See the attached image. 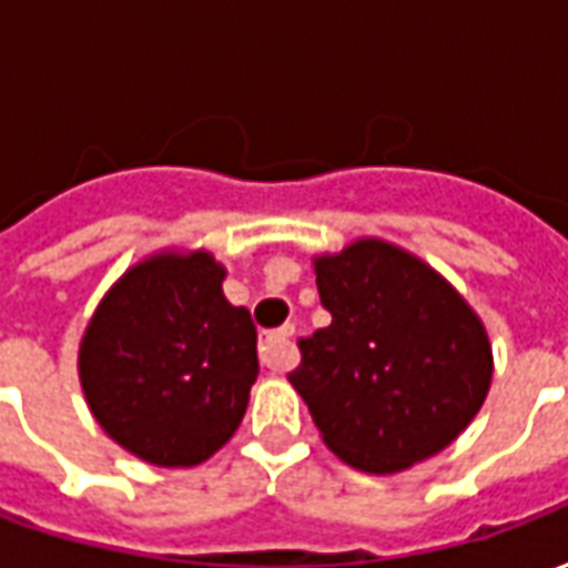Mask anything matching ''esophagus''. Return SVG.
Returning <instances> with one entry per match:
<instances>
[{
    "instance_id": "obj_1",
    "label": "esophagus",
    "mask_w": 568,
    "mask_h": 568,
    "mask_svg": "<svg viewBox=\"0 0 568 568\" xmlns=\"http://www.w3.org/2000/svg\"><path fill=\"white\" fill-rule=\"evenodd\" d=\"M292 334L295 328L285 325L280 332L267 334L261 341V365L271 371H288L292 368Z\"/></svg>"
}]
</instances>
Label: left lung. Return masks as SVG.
I'll list each match as a JSON object with an SVG mask.
<instances>
[{
  "label": "left lung",
  "instance_id": "1",
  "mask_svg": "<svg viewBox=\"0 0 568 568\" xmlns=\"http://www.w3.org/2000/svg\"><path fill=\"white\" fill-rule=\"evenodd\" d=\"M332 325L301 341L288 381L325 447L365 475H395L459 438L487 402L493 344L432 264L381 236L313 258Z\"/></svg>",
  "mask_w": 568,
  "mask_h": 568
}]
</instances>
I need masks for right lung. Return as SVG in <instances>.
<instances>
[{"instance_id":"1","label":"right lung","mask_w":568,"mask_h":568,"mask_svg":"<svg viewBox=\"0 0 568 568\" xmlns=\"http://www.w3.org/2000/svg\"><path fill=\"white\" fill-rule=\"evenodd\" d=\"M206 248H161L118 276L79 344L93 419L118 447L161 468L222 450L258 377L255 325L222 292Z\"/></svg>"}]
</instances>
